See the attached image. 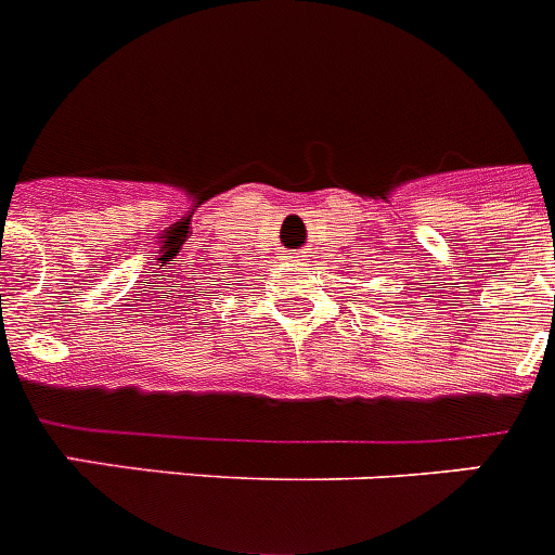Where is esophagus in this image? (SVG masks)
<instances>
[{
    "instance_id": "esophagus-1",
    "label": "esophagus",
    "mask_w": 555,
    "mask_h": 555,
    "mask_svg": "<svg viewBox=\"0 0 555 555\" xmlns=\"http://www.w3.org/2000/svg\"><path fill=\"white\" fill-rule=\"evenodd\" d=\"M304 257H307V254H304Z\"/></svg>"
}]
</instances>
